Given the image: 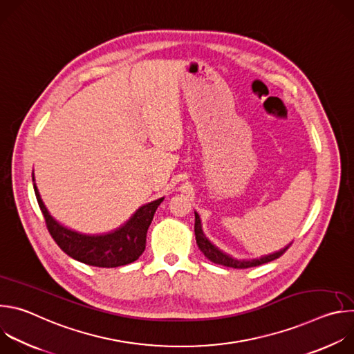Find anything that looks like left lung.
<instances>
[{"label":"left lung","instance_id":"1","mask_svg":"<svg viewBox=\"0 0 354 354\" xmlns=\"http://www.w3.org/2000/svg\"><path fill=\"white\" fill-rule=\"evenodd\" d=\"M194 235H196V243H197L198 249L203 252L205 257L209 261H212V262H214L217 265H223V266L234 268V269H246V268H254V266H259V265L272 262V261L280 258L284 254V252L290 248V245H291V243H288L283 249L276 250V252H273V254H269V255H263V257L257 258V259H236V258L228 255L227 252L221 250L218 246H216L205 235L203 228H201L200 216L196 212H194Z\"/></svg>","mask_w":354,"mask_h":354}]
</instances>
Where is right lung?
<instances>
[{
	"label": "right lung",
	"mask_w": 354,
	"mask_h": 354,
	"mask_svg": "<svg viewBox=\"0 0 354 354\" xmlns=\"http://www.w3.org/2000/svg\"><path fill=\"white\" fill-rule=\"evenodd\" d=\"M32 180L50 235L68 257L96 268H118L137 261L145 249L148 227L164 200L161 197L138 207L124 224L109 232L84 234L63 225L48 213L35 183V174H32Z\"/></svg>",
	"instance_id": "1"
}]
</instances>
